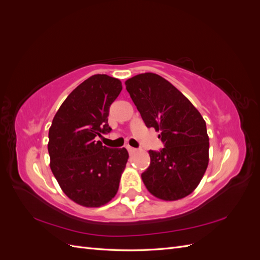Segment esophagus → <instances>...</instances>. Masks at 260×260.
<instances>
[{"instance_id": "34e87169", "label": "esophagus", "mask_w": 260, "mask_h": 260, "mask_svg": "<svg viewBox=\"0 0 260 260\" xmlns=\"http://www.w3.org/2000/svg\"><path fill=\"white\" fill-rule=\"evenodd\" d=\"M127 149H128L129 154H133V153H136V152H137V148L132 147V146H130V145H127Z\"/></svg>"}]
</instances>
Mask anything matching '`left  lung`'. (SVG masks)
<instances>
[{
  "mask_svg": "<svg viewBox=\"0 0 260 260\" xmlns=\"http://www.w3.org/2000/svg\"><path fill=\"white\" fill-rule=\"evenodd\" d=\"M125 89L147 128L160 131L164 148L149 151L151 164L142 174L147 190L164 201L191 194L208 166L206 122L182 93L162 77L141 74Z\"/></svg>",
  "mask_w": 260,
  "mask_h": 260,
  "instance_id": "obj_1",
  "label": "left lung"
}]
</instances>
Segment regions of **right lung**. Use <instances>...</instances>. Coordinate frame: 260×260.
<instances>
[{"mask_svg":"<svg viewBox=\"0 0 260 260\" xmlns=\"http://www.w3.org/2000/svg\"><path fill=\"white\" fill-rule=\"evenodd\" d=\"M121 90L120 80L94 75L69 94L52 121L50 166L61 190L79 205L100 207L119 187L127 149L106 147L96 137L112 131L109 107Z\"/></svg>","mask_w":260,"mask_h":260,"instance_id":"add662e5","label":"right lung"}]
</instances>
